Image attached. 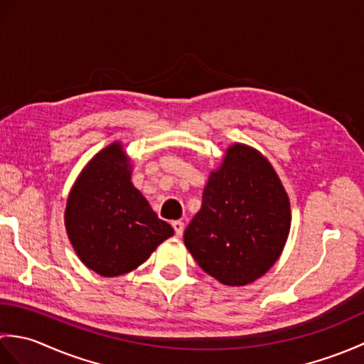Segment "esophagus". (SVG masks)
<instances>
[{"label": "esophagus", "instance_id": "1", "mask_svg": "<svg viewBox=\"0 0 364 364\" xmlns=\"http://www.w3.org/2000/svg\"><path fill=\"white\" fill-rule=\"evenodd\" d=\"M172 227L175 230V235L178 237H181L183 236V231H184V223L181 220H175V222H172Z\"/></svg>", "mask_w": 364, "mask_h": 364}]
</instances>
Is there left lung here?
<instances>
[{
  "label": "left lung",
  "instance_id": "obj_1",
  "mask_svg": "<svg viewBox=\"0 0 364 364\" xmlns=\"http://www.w3.org/2000/svg\"><path fill=\"white\" fill-rule=\"evenodd\" d=\"M289 227V198L274 167L259 151L235 144L208 180L184 244L206 274L244 286L274 266Z\"/></svg>",
  "mask_w": 364,
  "mask_h": 364
}]
</instances>
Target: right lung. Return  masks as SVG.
Wrapping results in <instances>:
<instances>
[{
  "label": "right lung",
  "mask_w": 364,
  "mask_h": 364,
  "mask_svg": "<svg viewBox=\"0 0 364 364\" xmlns=\"http://www.w3.org/2000/svg\"><path fill=\"white\" fill-rule=\"evenodd\" d=\"M129 168L115 142L89 162L68 196L70 242L84 264L103 277L131 272L173 235L133 186Z\"/></svg>",
  "instance_id": "1"
}]
</instances>
